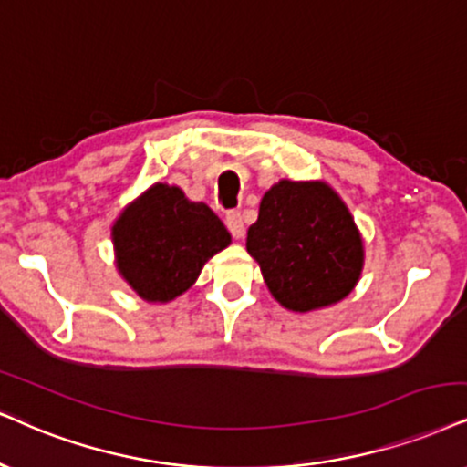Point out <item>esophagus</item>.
I'll return each mask as SVG.
<instances>
[{
    "label": "esophagus",
    "mask_w": 467,
    "mask_h": 467,
    "mask_svg": "<svg viewBox=\"0 0 467 467\" xmlns=\"http://www.w3.org/2000/svg\"><path fill=\"white\" fill-rule=\"evenodd\" d=\"M224 224H227V229L232 232L234 238H243L244 235V223H243V216H240V212H229L227 216H224Z\"/></svg>",
    "instance_id": "obj_1"
}]
</instances>
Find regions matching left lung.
<instances>
[{"instance_id": "1", "label": "left lung", "mask_w": 467, "mask_h": 467, "mask_svg": "<svg viewBox=\"0 0 467 467\" xmlns=\"http://www.w3.org/2000/svg\"><path fill=\"white\" fill-rule=\"evenodd\" d=\"M246 251L270 295L301 314L348 296L364 268L359 229L325 182L275 183L246 234Z\"/></svg>"}]
</instances>
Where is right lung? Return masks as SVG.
Instances as JSON below:
<instances>
[{"instance_id": "add662e5", "label": "right lung", "mask_w": 467, "mask_h": 467, "mask_svg": "<svg viewBox=\"0 0 467 467\" xmlns=\"http://www.w3.org/2000/svg\"><path fill=\"white\" fill-rule=\"evenodd\" d=\"M112 243L131 290L149 303H169L197 281L232 235L205 203L186 199L177 186L153 183L120 212Z\"/></svg>"}]
</instances>
